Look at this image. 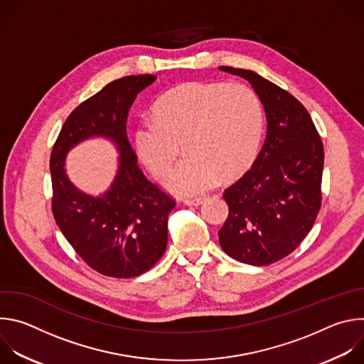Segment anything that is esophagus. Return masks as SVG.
I'll return each mask as SVG.
<instances>
[{
  "mask_svg": "<svg viewBox=\"0 0 364 364\" xmlns=\"http://www.w3.org/2000/svg\"><path fill=\"white\" fill-rule=\"evenodd\" d=\"M207 198L205 197H196V198H186L184 204L187 205H201Z\"/></svg>",
  "mask_w": 364,
  "mask_h": 364,
  "instance_id": "1",
  "label": "esophagus"
}]
</instances>
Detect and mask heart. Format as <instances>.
I'll use <instances>...</instances> for the list:
<instances>
[{"label": "heart", "mask_w": 364, "mask_h": 364, "mask_svg": "<svg viewBox=\"0 0 364 364\" xmlns=\"http://www.w3.org/2000/svg\"><path fill=\"white\" fill-rule=\"evenodd\" d=\"M264 131V111L242 83L190 82L166 92L135 129L139 159L157 178L186 157L166 180L177 196H196L236 177L253 161Z\"/></svg>", "instance_id": "b5f03b06"}]
</instances>
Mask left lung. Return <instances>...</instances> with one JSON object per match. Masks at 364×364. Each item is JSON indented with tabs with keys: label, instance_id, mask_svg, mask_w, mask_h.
Wrapping results in <instances>:
<instances>
[{
	"label": "left lung",
	"instance_id": "1",
	"mask_svg": "<svg viewBox=\"0 0 364 364\" xmlns=\"http://www.w3.org/2000/svg\"><path fill=\"white\" fill-rule=\"evenodd\" d=\"M246 79L264 105L267 138L246 174L225 190L229 216L222 249L253 267L289 255L309 233L321 205L324 148L302 103L253 70L222 66Z\"/></svg>",
	"mask_w": 364,
	"mask_h": 364
}]
</instances>
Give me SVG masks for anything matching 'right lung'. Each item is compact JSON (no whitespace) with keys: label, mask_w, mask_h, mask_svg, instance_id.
<instances>
[{"label":"right lung","mask_w":364,"mask_h":364,"mask_svg":"<svg viewBox=\"0 0 364 364\" xmlns=\"http://www.w3.org/2000/svg\"><path fill=\"white\" fill-rule=\"evenodd\" d=\"M155 79L138 75L108 83L69 115L51 151L55 220L83 261L107 277L141 275L167 247L176 201L144 176L127 135L134 100ZM93 137L109 140L120 154L113 183L97 196L76 188L65 171L68 151Z\"/></svg>","instance_id":"add662e5"}]
</instances>
